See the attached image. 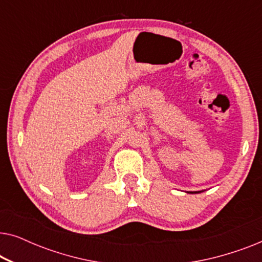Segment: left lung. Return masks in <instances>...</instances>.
<instances>
[{"mask_svg": "<svg viewBox=\"0 0 262 262\" xmlns=\"http://www.w3.org/2000/svg\"><path fill=\"white\" fill-rule=\"evenodd\" d=\"M194 193H195V192H194Z\"/></svg>", "mask_w": 262, "mask_h": 262, "instance_id": "left-lung-1", "label": "left lung"}]
</instances>
